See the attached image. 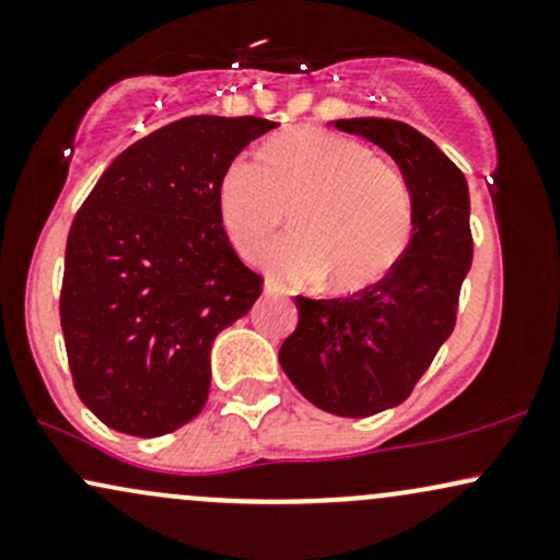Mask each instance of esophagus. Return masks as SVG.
<instances>
[{
	"label": "esophagus",
	"instance_id": "esophagus-1",
	"mask_svg": "<svg viewBox=\"0 0 560 560\" xmlns=\"http://www.w3.org/2000/svg\"><path fill=\"white\" fill-rule=\"evenodd\" d=\"M262 294H268V298H271V294H276V287L271 284V281H266V284H262Z\"/></svg>",
	"mask_w": 560,
	"mask_h": 560
}]
</instances>
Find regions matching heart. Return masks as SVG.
Wrapping results in <instances>:
<instances>
[{"mask_svg":"<svg viewBox=\"0 0 560 560\" xmlns=\"http://www.w3.org/2000/svg\"><path fill=\"white\" fill-rule=\"evenodd\" d=\"M292 210L298 231L271 249L266 271L289 287L331 276L339 292L378 284L400 262L413 231L402 173L363 141L294 128L266 141L260 163L234 158L218 182V215L242 258L266 253Z\"/></svg>","mask_w":560,"mask_h":560,"instance_id":"1","label":"heart"}]
</instances>
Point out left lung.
Wrapping results in <instances>:
<instances>
[{"label":"left lung","mask_w":560,"mask_h":560,"mask_svg":"<svg viewBox=\"0 0 560 560\" xmlns=\"http://www.w3.org/2000/svg\"><path fill=\"white\" fill-rule=\"evenodd\" d=\"M382 147L413 205L405 255L382 281L350 298H298V329L279 363L316 408L365 419L395 408L453 334L458 294L474 258L468 184L458 165L413 126L389 118L331 120Z\"/></svg>","instance_id":"obj_1"}]
</instances>
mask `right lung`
Returning <instances> with one entry per match:
<instances>
[{
    "label": "right lung",
    "mask_w": 560,
    "mask_h": 560,
    "mask_svg": "<svg viewBox=\"0 0 560 560\" xmlns=\"http://www.w3.org/2000/svg\"><path fill=\"white\" fill-rule=\"evenodd\" d=\"M266 118L191 115L133 141L73 218L60 324L81 402L131 436L176 432L205 408L210 347L262 279L236 258L218 182Z\"/></svg>",
    "instance_id": "add662e5"
}]
</instances>
